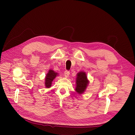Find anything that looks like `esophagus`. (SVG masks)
Segmentation results:
<instances>
[{
  "instance_id": "1",
  "label": "esophagus",
  "mask_w": 135,
  "mask_h": 135,
  "mask_svg": "<svg viewBox=\"0 0 135 135\" xmlns=\"http://www.w3.org/2000/svg\"><path fill=\"white\" fill-rule=\"evenodd\" d=\"M69 71H67V70H66L64 73V75L65 76V78H68V77L69 76Z\"/></svg>"
}]
</instances>
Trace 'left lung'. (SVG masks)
Wrapping results in <instances>:
<instances>
[{"instance_id": "obj_1", "label": "left lung", "mask_w": 135, "mask_h": 135, "mask_svg": "<svg viewBox=\"0 0 135 135\" xmlns=\"http://www.w3.org/2000/svg\"><path fill=\"white\" fill-rule=\"evenodd\" d=\"M89 83L85 72L80 71L76 75L75 91L79 94H83L86 90Z\"/></svg>"}]
</instances>
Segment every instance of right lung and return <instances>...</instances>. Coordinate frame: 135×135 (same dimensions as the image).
<instances>
[{
	"instance_id": "1",
	"label": "right lung",
	"mask_w": 135,
	"mask_h": 135,
	"mask_svg": "<svg viewBox=\"0 0 135 135\" xmlns=\"http://www.w3.org/2000/svg\"><path fill=\"white\" fill-rule=\"evenodd\" d=\"M58 76V73L55 72L52 69H49L48 73L46 74L45 78V86L46 88H49L52 85L53 80Z\"/></svg>"
}]
</instances>
